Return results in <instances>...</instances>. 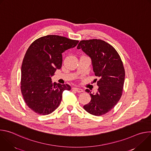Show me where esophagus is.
Segmentation results:
<instances>
[{
    "instance_id": "34e87169",
    "label": "esophagus",
    "mask_w": 151,
    "mask_h": 151,
    "mask_svg": "<svg viewBox=\"0 0 151 151\" xmlns=\"http://www.w3.org/2000/svg\"><path fill=\"white\" fill-rule=\"evenodd\" d=\"M72 89H73V90H74L75 91H76L77 93H82V92H83V90L82 89L78 88H73Z\"/></svg>"
}]
</instances>
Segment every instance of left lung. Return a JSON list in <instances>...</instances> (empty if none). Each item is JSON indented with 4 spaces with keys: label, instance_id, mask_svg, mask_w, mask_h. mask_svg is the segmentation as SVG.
Instances as JSON below:
<instances>
[{
    "label": "left lung",
    "instance_id": "left-lung-1",
    "mask_svg": "<svg viewBox=\"0 0 151 151\" xmlns=\"http://www.w3.org/2000/svg\"><path fill=\"white\" fill-rule=\"evenodd\" d=\"M77 48L91 58L94 74L100 78L96 94L85 90L91 99L83 109L95 116L104 115L114 108L122 94L125 70L121 58L112 45L101 39L81 40Z\"/></svg>",
    "mask_w": 151,
    "mask_h": 151
}]
</instances>
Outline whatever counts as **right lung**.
<instances>
[{
    "instance_id": "add662e5",
    "label": "right lung",
    "mask_w": 151,
    "mask_h": 151,
    "mask_svg": "<svg viewBox=\"0 0 151 151\" xmlns=\"http://www.w3.org/2000/svg\"><path fill=\"white\" fill-rule=\"evenodd\" d=\"M79 41L58 35L35 40L27 49L21 66V91L26 104L37 114L46 115L60 105L68 84L52 83L51 76L62 65V53Z\"/></svg>"
}]
</instances>
